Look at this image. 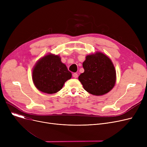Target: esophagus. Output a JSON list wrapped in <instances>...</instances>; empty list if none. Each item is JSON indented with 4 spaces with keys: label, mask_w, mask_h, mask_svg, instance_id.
Returning <instances> with one entry per match:
<instances>
[{
    "label": "esophagus",
    "mask_w": 147,
    "mask_h": 147,
    "mask_svg": "<svg viewBox=\"0 0 147 147\" xmlns=\"http://www.w3.org/2000/svg\"><path fill=\"white\" fill-rule=\"evenodd\" d=\"M73 77L74 78H78V74H77L76 73H73Z\"/></svg>",
    "instance_id": "34e87169"
}]
</instances>
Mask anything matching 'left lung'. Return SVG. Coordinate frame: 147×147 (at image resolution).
Masks as SVG:
<instances>
[{
  "label": "left lung",
  "instance_id": "obj_1",
  "mask_svg": "<svg viewBox=\"0 0 147 147\" xmlns=\"http://www.w3.org/2000/svg\"><path fill=\"white\" fill-rule=\"evenodd\" d=\"M84 69L79 76L83 88L89 94L102 95L110 91L115 83V70L111 59L101 52L86 56Z\"/></svg>",
  "mask_w": 147,
  "mask_h": 147
}]
</instances>
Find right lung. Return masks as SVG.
<instances>
[{
	"label": "right lung",
	"instance_id": "obj_1",
	"mask_svg": "<svg viewBox=\"0 0 147 147\" xmlns=\"http://www.w3.org/2000/svg\"><path fill=\"white\" fill-rule=\"evenodd\" d=\"M32 76L33 83L38 90L52 94L60 90L72 74L59 56L49 54L36 63Z\"/></svg>",
	"mask_w": 147,
	"mask_h": 147
}]
</instances>
